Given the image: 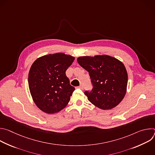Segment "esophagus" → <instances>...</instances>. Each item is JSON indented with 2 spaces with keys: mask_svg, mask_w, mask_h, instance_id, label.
<instances>
[{
  "mask_svg": "<svg viewBox=\"0 0 155 155\" xmlns=\"http://www.w3.org/2000/svg\"><path fill=\"white\" fill-rule=\"evenodd\" d=\"M78 87L80 88V89H81V90H83V86L82 85H80V86H78Z\"/></svg>",
  "mask_w": 155,
  "mask_h": 155,
  "instance_id": "obj_1",
  "label": "esophagus"
}]
</instances>
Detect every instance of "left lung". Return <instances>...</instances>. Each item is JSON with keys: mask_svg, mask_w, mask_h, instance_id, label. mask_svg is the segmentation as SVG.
<instances>
[{"mask_svg": "<svg viewBox=\"0 0 155 155\" xmlns=\"http://www.w3.org/2000/svg\"><path fill=\"white\" fill-rule=\"evenodd\" d=\"M77 62L89 72L93 89L84 94L95 106L112 109L123 99L127 84V73L124 64L108 55L81 56Z\"/></svg>", "mask_w": 155, "mask_h": 155, "instance_id": "left-lung-1", "label": "left lung"}]
</instances>
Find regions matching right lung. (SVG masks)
Returning a JSON list of instances; mask_svg holds the SVG:
<instances>
[{
	"label": "right lung",
	"instance_id": "obj_1",
	"mask_svg": "<svg viewBox=\"0 0 155 155\" xmlns=\"http://www.w3.org/2000/svg\"><path fill=\"white\" fill-rule=\"evenodd\" d=\"M75 58L62 53L37 59L31 65L28 83L32 99L43 112L53 114L66 107L75 90L65 71Z\"/></svg>",
	"mask_w": 155,
	"mask_h": 155
}]
</instances>
